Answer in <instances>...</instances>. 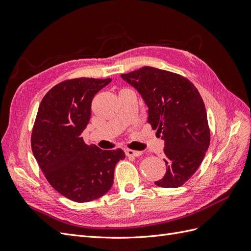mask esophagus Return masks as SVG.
<instances>
[{
    "label": "esophagus",
    "mask_w": 251,
    "mask_h": 251,
    "mask_svg": "<svg viewBox=\"0 0 251 251\" xmlns=\"http://www.w3.org/2000/svg\"><path fill=\"white\" fill-rule=\"evenodd\" d=\"M126 154L127 157H139L142 155V151H134V150H126Z\"/></svg>",
    "instance_id": "34e87169"
}]
</instances>
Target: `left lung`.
I'll return each mask as SVG.
<instances>
[{
    "instance_id": "obj_1",
    "label": "left lung",
    "mask_w": 251,
    "mask_h": 251,
    "mask_svg": "<svg viewBox=\"0 0 251 251\" xmlns=\"http://www.w3.org/2000/svg\"><path fill=\"white\" fill-rule=\"evenodd\" d=\"M148 105V123L164 141V177L160 187H180L202 163L210 131L202 97L187 78L153 67L121 74Z\"/></svg>"
}]
</instances>
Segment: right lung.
<instances>
[{"label": "right lung", "instance_id": "add662e5", "mask_svg": "<svg viewBox=\"0 0 251 251\" xmlns=\"http://www.w3.org/2000/svg\"><path fill=\"white\" fill-rule=\"evenodd\" d=\"M111 80L80 77L59 82L44 96L37 111L31 135L34 158L50 185L74 202L107 194L116 163L126 158L121 149L102 151L81 137L93 97Z\"/></svg>", "mask_w": 251, "mask_h": 251}]
</instances>
